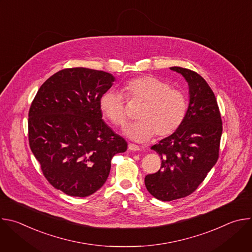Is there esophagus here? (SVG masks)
Wrapping results in <instances>:
<instances>
[{
    "label": "esophagus",
    "mask_w": 252,
    "mask_h": 252,
    "mask_svg": "<svg viewBox=\"0 0 252 252\" xmlns=\"http://www.w3.org/2000/svg\"><path fill=\"white\" fill-rule=\"evenodd\" d=\"M128 150L133 151V152H137V151L140 150V148L136 145H133V143H128Z\"/></svg>",
    "instance_id": "1"
}]
</instances>
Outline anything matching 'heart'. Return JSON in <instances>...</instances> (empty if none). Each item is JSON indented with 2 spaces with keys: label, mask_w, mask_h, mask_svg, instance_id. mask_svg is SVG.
Wrapping results in <instances>:
<instances>
[{
  "label": "heart",
  "mask_w": 252,
  "mask_h": 252,
  "mask_svg": "<svg viewBox=\"0 0 252 252\" xmlns=\"http://www.w3.org/2000/svg\"><path fill=\"white\" fill-rule=\"evenodd\" d=\"M123 92L129 100L142 102L136 116L139 121L124 129L125 134L135 141H147L155 134L159 137L170 135L186 118V94L157 77L142 76L131 79L124 85ZM99 106L102 115L113 124H126L127 115L124 97L119 92L105 93L100 98Z\"/></svg>",
  "instance_id": "b5f03b06"
}]
</instances>
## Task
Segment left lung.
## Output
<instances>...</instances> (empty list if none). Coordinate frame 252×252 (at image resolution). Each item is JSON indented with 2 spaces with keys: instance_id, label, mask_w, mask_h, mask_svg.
Segmentation results:
<instances>
[{
  "instance_id": "obj_1",
  "label": "left lung",
  "mask_w": 252,
  "mask_h": 252,
  "mask_svg": "<svg viewBox=\"0 0 252 252\" xmlns=\"http://www.w3.org/2000/svg\"><path fill=\"white\" fill-rule=\"evenodd\" d=\"M189 85V102L186 118L172 134L152 150L160 156V169L148 174L149 192L162 201L192 193L217 163L222 122L217 98L205 80L193 70L171 66Z\"/></svg>"
}]
</instances>
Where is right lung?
<instances>
[{"instance_id":"right-lung-1","label":"right lung","mask_w":252,"mask_h":252,"mask_svg":"<svg viewBox=\"0 0 252 252\" xmlns=\"http://www.w3.org/2000/svg\"><path fill=\"white\" fill-rule=\"evenodd\" d=\"M115 80L102 70L64 68L41 86L31 104L30 148L48 182L69 196L99 189L113 157L127 149L101 119L100 98Z\"/></svg>"}]
</instances>
